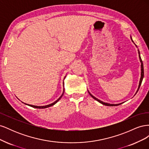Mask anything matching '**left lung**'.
I'll return each mask as SVG.
<instances>
[{"instance_id": "obj_1", "label": "left lung", "mask_w": 149, "mask_h": 149, "mask_svg": "<svg viewBox=\"0 0 149 149\" xmlns=\"http://www.w3.org/2000/svg\"><path fill=\"white\" fill-rule=\"evenodd\" d=\"M130 38H131V40H132V38L130 37ZM132 41L133 42V40H132ZM135 44V43H134ZM136 45V44H135ZM136 47H137V45H136ZM138 53H139V58H140V61H141V79H140V81H139V88H138V89H137V92H136V93H137V91H139V88H140V86H141V83H142V79H143V74H144V72H143V63H142V59H141V56H140V52H139V50L138 49ZM88 93H89V94H90V96H91L93 99H94V100H96L97 101H98L99 102H100V103H101L102 104H103V105H105V106H118V105H120V104H123V103H120V104H109V103H106V102H102V101H100V100H98V99H97V98H96L94 96H93L92 94L90 93L89 91H88Z\"/></svg>"}]
</instances>
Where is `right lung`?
I'll return each instance as SVG.
<instances>
[{"instance_id": "add662e5", "label": "right lung", "mask_w": 149, "mask_h": 149, "mask_svg": "<svg viewBox=\"0 0 149 149\" xmlns=\"http://www.w3.org/2000/svg\"><path fill=\"white\" fill-rule=\"evenodd\" d=\"M63 84H64V83H63ZM64 91H65V89H63V94H61V96L58 99V100L56 101H55L54 102H53V103H52V104H48V105H47V106H33V105H30V104H25V103H24V104H26V105H28V106H30V107H34V108H37V109H45V108H47V107H50V106H53L54 104H55L59 101L60 99L61 98V97L63 96V94H64Z\"/></svg>"}]
</instances>
